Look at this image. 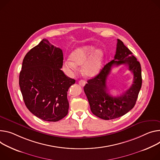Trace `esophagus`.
I'll list each match as a JSON object with an SVG mask.
<instances>
[{"label": "esophagus", "mask_w": 160, "mask_h": 160, "mask_svg": "<svg viewBox=\"0 0 160 160\" xmlns=\"http://www.w3.org/2000/svg\"><path fill=\"white\" fill-rule=\"evenodd\" d=\"M78 83H79L82 87H83V86L85 85V82L84 80H80L78 82Z\"/></svg>", "instance_id": "34e87169"}]
</instances>
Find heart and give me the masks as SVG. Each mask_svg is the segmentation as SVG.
<instances>
[{
    "label": "heart",
    "mask_w": 160,
    "mask_h": 160,
    "mask_svg": "<svg viewBox=\"0 0 160 160\" xmlns=\"http://www.w3.org/2000/svg\"><path fill=\"white\" fill-rule=\"evenodd\" d=\"M104 53L101 50H95L92 46H82L72 51L70 59L64 61L67 70L72 71L77 69V66H82V71L85 77H92L96 75L102 68Z\"/></svg>",
    "instance_id": "heart-1"
}]
</instances>
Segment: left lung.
Here are the masks:
<instances>
[{
	"label": "left lung",
	"mask_w": 160,
	"mask_h": 160,
	"mask_svg": "<svg viewBox=\"0 0 160 160\" xmlns=\"http://www.w3.org/2000/svg\"><path fill=\"white\" fill-rule=\"evenodd\" d=\"M121 64L126 65L133 72V83L122 95L113 97L109 94L106 79L111 67ZM142 82L140 62L123 42L118 39L114 59L105 65L97 76L88 80L83 90L92 113L102 119L110 120L121 117L134 107Z\"/></svg>",
	"instance_id": "obj_1"
}]
</instances>
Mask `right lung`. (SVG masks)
I'll use <instances>...</instances> for the list:
<instances>
[{"label":"right lung","mask_w":160,"mask_h":160,"mask_svg":"<svg viewBox=\"0 0 160 160\" xmlns=\"http://www.w3.org/2000/svg\"><path fill=\"white\" fill-rule=\"evenodd\" d=\"M62 50L43 39L25 56L19 76L24 103L32 113L46 121L56 122L68 113L67 94L75 80L61 69Z\"/></svg>","instance_id":"right-lung-1"}]
</instances>
